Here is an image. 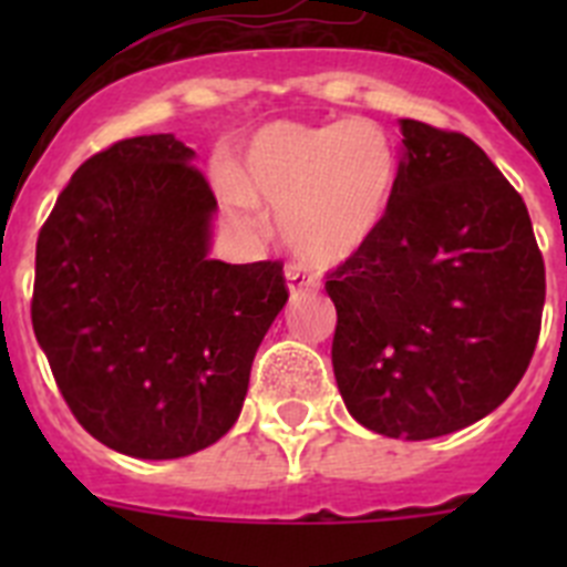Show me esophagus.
Returning <instances> with one entry per match:
<instances>
[{"mask_svg": "<svg viewBox=\"0 0 567 567\" xmlns=\"http://www.w3.org/2000/svg\"><path fill=\"white\" fill-rule=\"evenodd\" d=\"M284 275H287V287H289V292H292V295L309 292V289H315V278L307 272V269L298 267V264H289L287 272H284Z\"/></svg>", "mask_w": 567, "mask_h": 567, "instance_id": "obj_1", "label": "esophagus"}]
</instances>
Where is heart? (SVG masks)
Returning a JSON list of instances; mask_svg holds the SVG:
<instances>
[{"label":"heart","instance_id":"b5f03b06","mask_svg":"<svg viewBox=\"0 0 567 567\" xmlns=\"http://www.w3.org/2000/svg\"><path fill=\"white\" fill-rule=\"evenodd\" d=\"M398 182V153L383 127L363 118L278 122L249 138L235 169H218V198L247 238L269 233L267 207L300 258L343 264L374 238Z\"/></svg>","mask_w":567,"mask_h":567}]
</instances>
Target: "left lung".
Returning <instances> with one entry per match:
<instances>
[{
  "label": "left lung",
  "instance_id": "obj_1",
  "mask_svg": "<svg viewBox=\"0 0 567 567\" xmlns=\"http://www.w3.org/2000/svg\"><path fill=\"white\" fill-rule=\"evenodd\" d=\"M400 133L389 213L327 280L332 365L360 425L432 440L517 389L539 338L545 264L523 195L468 135L414 118Z\"/></svg>",
  "mask_w": 567,
  "mask_h": 567
}]
</instances>
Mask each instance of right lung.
<instances>
[{
	"label": "right lung",
	"instance_id": "obj_1",
	"mask_svg": "<svg viewBox=\"0 0 567 567\" xmlns=\"http://www.w3.org/2000/svg\"><path fill=\"white\" fill-rule=\"evenodd\" d=\"M173 133L73 173L37 240L33 332L70 412L127 457L202 452L235 425L284 264L209 258L218 209Z\"/></svg>",
	"mask_w": 567,
	"mask_h": 567
}]
</instances>
